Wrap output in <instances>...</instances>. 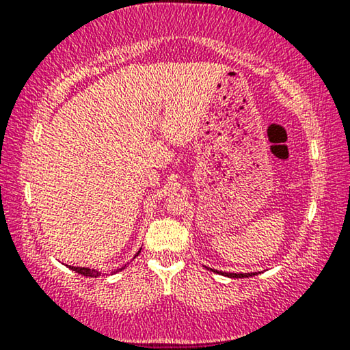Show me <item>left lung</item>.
Instances as JSON below:
<instances>
[{"label":"left lung","instance_id":"1","mask_svg":"<svg viewBox=\"0 0 350 350\" xmlns=\"http://www.w3.org/2000/svg\"><path fill=\"white\" fill-rule=\"evenodd\" d=\"M213 272H218V271H215V269H212ZM218 274H221V275H228V277H231V279H243V277H252V275H256L255 272H250V274H234V272H218Z\"/></svg>","mask_w":350,"mask_h":350}]
</instances>
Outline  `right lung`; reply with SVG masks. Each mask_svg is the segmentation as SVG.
Returning a JSON list of instances; mask_svg holds the SVG:
<instances>
[{
	"mask_svg": "<svg viewBox=\"0 0 350 350\" xmlns=\"http://www.w3.org/2000/svg\"><path fill=\"white\" fill-rule=\"evenodd\" d=\"M140 250H142V248H140ZM138 253H140V252H138ZM138 253H137L135 256H138ZM70 269L75 271V272H78V274H81V275H85V277H98V275H100L98 271L89 269V267H75V266H70ZM122 269H126V266L121 267V269H118V271H122ZM118 271H114V272H118Z\"/></svg>",
	"mask_w": 350,
	"mask_h": 350,
	"instance_id": "right-lung-1",
	"label": "right lung"
}]
</instances>
